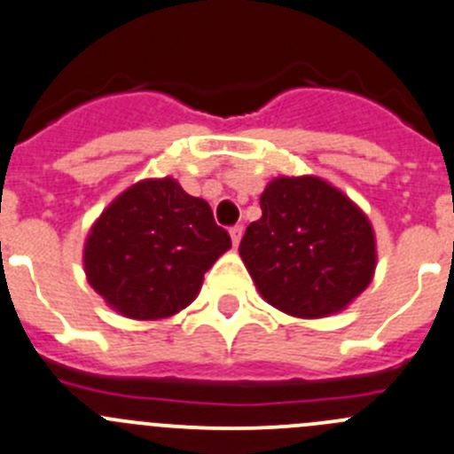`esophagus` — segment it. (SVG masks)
Masks as SVG:
<instances>
[{"mask_svg": "<svg viewBox=\"0 0 454 454\" xmlns=\"http://www.w3.org/2000/svg\"><path fill=\"white\" fill-rule=\"evenodd\" d=\"M241 235H244V228H241V226H232V228H231V239H232V246H239Z\"/></svg>", "mask_w": 454, "mask_h": 454, "instance_id": "obj_1", "label": "esophagus"}]
</instances>
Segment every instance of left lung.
Masks as SVG:
<instances>
[{
	"label": "left lung",
	"instance_id": "left-lung-1",
	"mask_svg": "<svg viewBox=\"0 0 454 454\" xmlns=\"http://www.w3.org/2000/svg\"><path fill=\"white\" fill-rule=\"evenodd\" d=\"M239 254L259 294L281 312L317 319L344 310L377 266L375 231L339 188L312 175L277 177Z\"/></svg>",
	"mask_w": 454,
	"mask_h": 454
}]
</instances>
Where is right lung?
Instances as JSON below:
<instances>
[{
  "mask_svg": "<svg viewBox=\"0 0 454 454\" xmlns=\"http://www.w3.org/2000/svg\"><path fill=\"white\" fill-rule=\"evenodd\" d=\"M231 248L213 210L173 177L121 192L88 232L83 268L92 288L130 319H164L197 297L204 272Z\"/></svg>",
  "mask_w": 454,
  "mask_h": 454,
  "instance_id": "right-lung-1",
  "label": "right lung"
}]
</instances>
